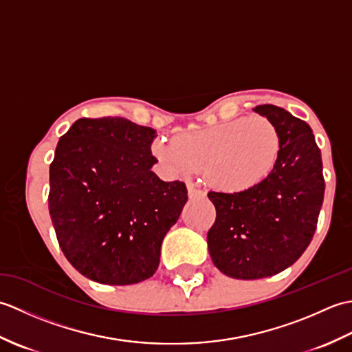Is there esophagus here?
Returning <instances> with one entry per match:
<instances>
[{"mask_svg":"<svg viewBox=\"0 0 352 352\" xmlns=\"http://www.w3.org/2000/svg\"><path fill=\"white\" fill-rule=\"evenodd\" d=\"M188 192H189V198H203L206 195V192H203L201 189L193 188V186H189Z\"/></svg>","mask_w":352,"mask_h":352,"instance_id":"1","label":"esophagus"}]
</instances>
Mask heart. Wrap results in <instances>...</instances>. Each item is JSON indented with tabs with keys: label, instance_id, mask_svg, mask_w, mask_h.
I'll use <instances>...</instances> for the list:
<instances>
[{
	"label": "heart",
	"instance_id": "heart-1",
	"mask_svg": "<svg viewBox=\"0 0 352 352\" xmlns=\"http://www.w3.org/2000/svg\"><path fill=\"white\" fill-rule=\"evenodd\" d=\"M151 153L172 177L188 178L206 170L214 189L236 193L256 188L272 174L281 139L267 118L254 115L180 133L175 144L155 139Z\"/></svg>",
	"mask_w": 352,
	"mask_h": 352
}]
</instances>
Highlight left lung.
I'll return each instance as SVG.
<instances>
[{
    "mask_svg": "<svg viewBox=\"0 0 352 352\" xmlns=\"http://www.w3.org/2000/svg\"><path fill=\"white\" fill-rule=\"evenodd\" d=\"M254 111L278 130L281 153L275 169L248 190L208 192L216 208L208 252L222 274L237 280L272 276L302 256L315 234L325 190L310 125L272 104Z\"/></svg>",
    "mask_w": 352,
    "mask_h": 352,
    "instance_id": "1",
    "label": "left lung"
}]
</instances>
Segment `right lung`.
Wrapping results in <instances>:
<instances>
[{"label":"right lung","instance_id":"1","mask_svg":"<svg viewBox=\"0 0 352 352\" xmlns=\"http://www.w3.org/2000/svg\"><path fill=\"white\" fill-rule=\"evenodd\" d=\"M155 136L124 118H81L58 140L50 214L65 257L89 280L125 286L159 267L162 242L188 189L151 170Z\"/></svg>","mask_w":352,"mask_h":352}]
</instances>
